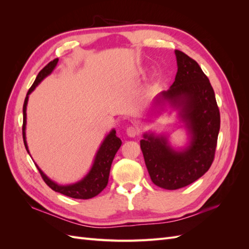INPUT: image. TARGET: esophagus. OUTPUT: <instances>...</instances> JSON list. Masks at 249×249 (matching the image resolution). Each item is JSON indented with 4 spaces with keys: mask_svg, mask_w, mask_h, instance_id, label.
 <instances>
[{
    "mask_svg": "<svg viewBox=\"0 0 249 249\" xmlns=\"http://www.w3.org/2000/svg\"><path fill=\"white\" fill-rule=\"evenodd\" d=\"M126 135L129 137H135L137 136V135H139V129L137 126L135 125H130L129 127L126 129Z\"/></svg>",
    "mask_w": 249,
    "mask_h": 249,
    "instance_id": "1",
    "label": "esophagus"
}]
</instances>
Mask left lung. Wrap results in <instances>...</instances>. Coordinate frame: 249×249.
<instances>
[{
  "label": "left lung",
  "mask_w": 249,
  "mask_h": 249,
  "mask_svg": "<svg viewBox=\"0 0 249 249\" xmlns=\"http://www.w3.org/2000/svg\"><path fill=\"white\" fill-rule=\"evenodd\" d=\"M178 72L172 86L159 96L179 108L192 134L190 146L177 153L166 138L144 134L140 147L152 182L167 190L192 184L209 170L215 158L220 113L214 89L198 63L176 50Z\"/></svg>",
  "instance_id": "1"
}]
</instances>
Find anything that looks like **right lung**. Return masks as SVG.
<instances>
[{"label":"right lung","instance_id":"1","mask_svg":"<svg viewBox=\"0 0 249 249\" xmlns=\"http://www.w3.org/2000/svg\"><path fill=\"white\" fill-rule=\"evenodd\" d=\"M58 63V58L54 59L53 61L48 63L43 69L38 72L37 77L33 83V85L30 87L29 91L27 93V96L24 102V107H22V114H24V120H22V139H24L25 143V147L28 150L27 146V142H26V109H27V103H28V97L29 94L31 93L34 88L39 84V83L46 78L48 74H50L53 70L55 69V66ZM115 131L113 130L106 139L104 140L103 144L101 145L99 152L96 154L95 160L93 163V166L91 170L89 171L88 175L83 178L81 182L70 185V186H59L56 183L52 182L50 178H47V176L38 168L37 166V169H38L40 176L42 179L44 180L51 189H53L56 192L61 193L63 195H66V196L71 197V198H77V199H89L96 196L97 194H100L105 188H106L108 184V179H109V173H110V168H111V164L113 159H114L115 154L117 153V150L119 149L120 145H122V140H120L116 135Z\"/></svg>","mask_w":249,"mask_h":249}]
</instances>
